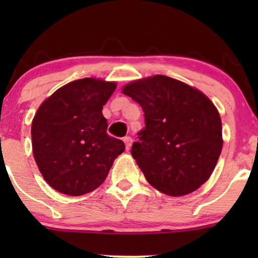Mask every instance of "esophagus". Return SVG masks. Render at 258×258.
Here are the masks:
<instances>
[{
  "label": "esophagus",
  "instance_id": "1",
  "mask_svg": "<svg viewBox=\"0 0 258 258\" xmlns=\"http://www.w3.org/2000/svg\"><path fill=\"white\" fill-rule=\"evenodd\" d=\"M123 142L124 145H126V150H130V147H131V144H132V139L130 136H126L123 139Z\"/></svg>",
  "mask_w": 258,
  "mask_h": 258
}]
</instances>
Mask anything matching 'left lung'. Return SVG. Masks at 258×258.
<instances>
[{
	"mask_svg": "<svg viewBox=\"0 0 258 258\" xmlns=\"http://www.w3.org/2000/svg\"><path fill=\"white\" fill-rule=\"evenodd\" d=\"M122 92L145 113L131 153L148 183L175 197L204 184L223 144L220 113L209 97L163 75L134 81Z\"/></svg>",
	"mask_w": 258,
	"mask_h": 258,
	"instance_id": "left-lung-1",
	"label": "left lung"
}]
</instances>
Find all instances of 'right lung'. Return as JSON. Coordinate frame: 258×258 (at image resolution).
<instances>
[{
	"label": "right lung",
	"mask_w": 258,
	"mask_h": 258,
	"mask_svg": "<svg viewBox=\"0 0 258 258\" xmlns=\"http://www.w3.org/2000/svg\"><path fill=\"white\" fill-rule=\"evenodd\" d=\"M116 83L82 79L58 88L40 106L31 127L32 150L46 182L81 196L97 188L124 144L108 136L102 108Z\"/></svg>",
	"instance_id": "obj_1"
}]
</instances>
